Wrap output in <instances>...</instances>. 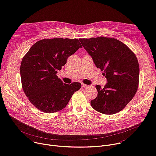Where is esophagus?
<instances>
[{"label":"esophagus","instance_id":"34e87169","mask_svg":"<svg viewBox=\"0 0 156 156\" xmlns=\"http://www.w3.org/2000/svg\"><path fill=\"white\" fill-rule=\"evenodd\" d=\"M82 87L84 88H87L89 87V86L87 84H82Z\"/></svg>","mask_w":156,"mask_h":156}]
</instances>
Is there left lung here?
<instances>
[{"label": "left lung", "instance_id": "obj_1", "mask_svg": "<svg viewBox=\"0 0 156 156\" xmlns=\"http://www.w3.org/2000/svg\"><path fill=\"white\" fill-rule=\"evenodd\" d=\"M79 40L107 80L103 88L96 86L98 96L91 101L92 107L101 114H117L138 90L140 66L135 54L115 38L101 36Z\"/></svg>", "mask_w": 156, "mask_h": 156}]
</instances>
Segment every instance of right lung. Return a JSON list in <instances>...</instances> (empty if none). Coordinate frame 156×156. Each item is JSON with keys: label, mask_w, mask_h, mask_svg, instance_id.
<instances>
[{"label": "right lung", "mask_w": 156, "mask_h": 156, "mask_svg": "<svg viewBox=\"0 0 156 156\" xmlns=\"http://www.w3.org/2000/svg\"><path fill=\"white\" fill-rule=\"evenodd\" d=\"M82 46L78 39H44L34 44L23 57L22 87L30 102L42 112L61 110L81 88V83L65 84L57 76V71Z\"/></svg>", "instance_id": "right-lung-1"}]
</instances>
